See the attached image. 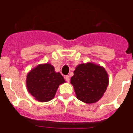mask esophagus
<instances>
[{
    "instance_id": "34e87169",
    "label": "esophagus",
    "mask_w": 133,
    "mask_h": 133,
    "mask_svg": "<svg viewBox=\"0 0 133 133\" xmlns=\"http://www.w3.org/2000/svg\"><path fill=\"white\" fill-rule=\"evenodd\" d=\"M64 78H65V80L66 81H67L68 83H69V82H70V77H69V76L66 75V77H64Z\"/></svg>"
}]
</instances>
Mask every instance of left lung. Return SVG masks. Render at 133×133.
Wrapping results in <instances>:
<instances>
[{"instance_id": "8db88e82", "label": "left lung", "mask_w": 133, "mask_h": 133, "mask_svg": "<svg viewBox=\"0 0 133 133\" xmlns=\"http://www.w3.org/2000/svg\"><path fill=\"white\" fill-rule=\"evenodd\" d=\"M109 83L105 69L91 62L78 64L70 78L77 98L87 104L98 101L104 95Z\"/></svg>"}]
</instances>
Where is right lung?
I'll use <instances>...</instances> for the list:
<instances>
[{
  "label": "right lung",
  "mask_w": 133,
  "mask_h": 133,
  "mask_svg": "<svg viewBox=\"0 0 133 133\" xmlns=\"http://www.w3.org/2000/svg\"><path fill=\"white\" fill-rule=\"evenodd\" d=\"M65 80L50 63L40 64L26 75V85L29 93L39 102H48L55 97L60 84Z\"/></svg>",
  "instance_id": "add662e5"
}]
</instances>
